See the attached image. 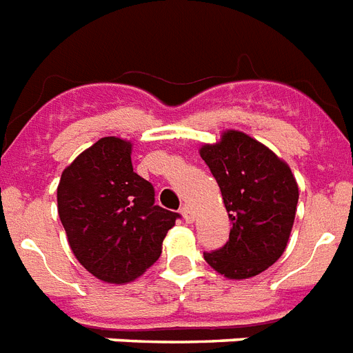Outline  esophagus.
<instances>
[{"instance_id":"esophagus-1","label":"esophagus","mask_w":353,"mask_h":353,"mask_svg":"<svg viewBox=\"0 0 353 353\" xmlns=\"http://www.w3.org/2000/svg\"><path fill=\"white\" fill-rule=\"evenodd\" d=\"M181 216L185 217V221L186 223H192L194 221V212H192V208L188 205H185L181 208Z\"/></svg>"}]
</instances>
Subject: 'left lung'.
<instances>
[{
    "instance_id": "obj_1",
    "label": "left lung",
    "mask_w": 353,
    "mask_h": 353,
    "mask_svg": "<svg viewBox=\"0 0 353 353\" xmlns=\"http://www.w3.org/2000/svg\"><path fill=\"white\" fill-rule=\"evenodd\" d=\"M199 156L216 177L232 221L223 248L203 254L226 279L259 276L283 256L296 219L299 186L276 152L241 130H225Z\"/></svg>"
}]
</instances>
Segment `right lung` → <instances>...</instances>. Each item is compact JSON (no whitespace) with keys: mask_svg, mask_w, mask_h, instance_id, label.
<instances>
[{"mask_svg":"<svg viewBox=\"0 0 353 353\" xmlns=\"http://www.w3.org/2000/svg\"><path fill=\"white\" fill-rule=\"evenodd\" d=\"M132 143L101 137L61 174L57 214L68 245L103 283L127 285L143 276L163 250L176 212L154 205V186L132 167Z\"/></svg>","mask_w":353,"mask_h":353,"instance_id":"add662e5","label":"right lung"}]
</instances>
